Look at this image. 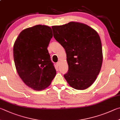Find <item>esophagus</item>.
<instances>
[{"label":"esophagus","mask_w":120,"mask_h":120,"mask_svg":"<svg viewBox=\"0 0 120 120\" xmlns=\"http://www.w3.org/2000/svg\"><path fill=\"white\" fill-rule=\"evenodd\" d=\"M60 62H59V61H58L57 63H56V66H57L58 67H59V65H60Z\"/></svg>","instance_id":"obj_1"}]
</instances>
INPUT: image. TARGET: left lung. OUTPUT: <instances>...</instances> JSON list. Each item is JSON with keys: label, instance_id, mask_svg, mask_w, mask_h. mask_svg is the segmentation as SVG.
Here are the masks:
<instances>
[{"label": "left lung", "instance_id": "1", "mask_svg": "<svg viewBox=\"0 0 120 120\" xmlns=\"http://www.w3.org/2000/svg\"><path fill=\"white\" fill-rule=\"evenodd\" d=\"M52 29L54 38L67 54L69 70L65 79L77 90L88 88L99 75L103 61L99 34L86 24L73 21L52 26Z\"/></svg>", "mask_w": 120, "mask_h": 120}]
</instances>
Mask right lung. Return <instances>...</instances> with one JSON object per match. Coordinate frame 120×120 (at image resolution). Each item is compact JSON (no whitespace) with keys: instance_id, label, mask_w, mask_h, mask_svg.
<instances>
[{"instance_id":"1","label":"right lung","mask_w":120,"mask_h":120,"mask_svg":"<svg viewBox=\"0 0 120 120\" xmlns=\"http://www.w3.org/2000/svg\"><path fill=\"white\" fill-rule=\"evenodd\" d=\"M52 36L50 27L39 25L23 30L14 43V59L17 73L34 90L48 88L56 76L47 49Z\"/></svg>"}]
</instances>
